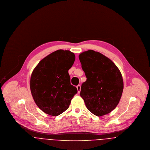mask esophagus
Masks as SVG:
<instances>
[{"label": "esophagus", "mask_w": 150, "mask_h": 150, "mask_svg": "<svg viewBox=\"0 0 150 150\" xmlns=\"http://www.w3.org/2000/svg\"><path fill=\"white\" fill-rule=\"evenodd\" d=\"M76 88H77V89H78V93H80V90H81V86H80V85H78V86H76Z\"/></svg>", "instance_id": "obj_1"}]
</instances>
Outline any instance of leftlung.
<instances>
[{
  "mask_svg": "<svg viewBox=\"0 0 150 150\" xmlns=\"http://www.w3.org/2000/svg\"><path fill=\"white\" fill-rule=\"evenodd\" d=\"M79 58L86 77L80 91L86 107L97 116L110 113L121 98L124 88L121 72L110 59L100 52L87 50Z\"/></svg>",
  "mask_w": 150,
  "mask_h": 150,
  "instance_id": "1",
  "label": "left lung"
}]
</instances>
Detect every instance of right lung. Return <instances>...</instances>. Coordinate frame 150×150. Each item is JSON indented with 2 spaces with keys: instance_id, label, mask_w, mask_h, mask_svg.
Masks as SVG:
<instances>
[{
  "instance_id": "1",
  "label": "right lung",
  "mask_w": 150,
  "mask_h": 150,
  "mask_svg": "<svg viewBox=\"0 0 150 150\" xmlns=\"http://www.w3.org/2000/svg\"><path fill=\"white\" fill-rule=\"evenodd\" d=\"M75 59L74 53L70 50H57L42 59L32 72L31 94L36 105L47 114H61L78 92L70 83L68 72Z\"/></svg>"
}]
</instances>
